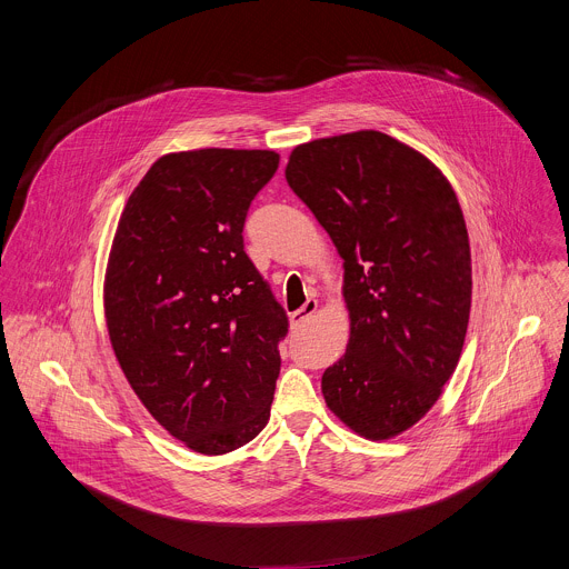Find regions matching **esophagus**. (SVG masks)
<instances>
[{
    "mask_svg": "<svg viewBox=\"0 0 569 569\" xmlns=\"http://www.w3.org/2000/svg\"><path fill=\"white\" fill-rule=\"evenodd\" d=\"M315 312H317V299H308L299 310L290 312V323L292 327H301V323H306Z\"/></svg>",
    "mask_w": 569,
    "mask_h": 569,
    "instance_id": "obj_1",
    "label": "esophagus"
}]
</instances>
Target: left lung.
I'll return each mask as SVG.
<instances>
[{
	"label": "left lung",
	"mask_w": 569,
	"mask_h": 569,
	"mask_svg": "<svg viewBox=\"0 0 569 569\" xmlns=\"http://www.w3.org/2000/svg\"><path fill=\"white\" fill-rule=\"evenodd\" d=\"M286 180L345 261L347 353L321 376L329 410L371 441L421 421L457 369L470 317L466 220L446 176L385 132L315 139Z\"/></svg>",
	"instance_id": "8db88e82"
}]
</instances>
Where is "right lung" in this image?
<instances>
[{
    "label": "right lung",
    "mask_w": 569,
    "mask_h": 569,
    "mask_svg": "<svg viewBox=\"0 0 569 569\" xmlns=\"http://www.w3.org/2000/svg\"><path fill=\"white\" fill-rule=\"evenodd\" d=\"M274 150L159 157L130 193L106 270L114 356L152 419L202 455L252 441L270 419L288 317L242 250Z\"/></svg>",
    "instance_id": "add662e5"
}]
</instances>
